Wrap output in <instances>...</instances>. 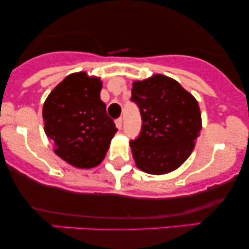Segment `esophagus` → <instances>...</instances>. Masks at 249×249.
<instances>
[{
  "mask_svg": "<svg viewBox=\"0 0 249 249\" xmlns=\"http://www.w3.org/2000/svg\"><path fill=\"white\" fill-rule=\"evenodd\" d=\"M115 123H116V127L118 128V130H122V127H123V119L122 118L116 119Z\"/></svg>",
  "mask_w": 249,
  "mask_h": 249,
  "instance_id": "esophagus-1",
  "label": "esophagus"
}]
</instances>
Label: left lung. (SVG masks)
Listing matches in <instances>:
<instances>
[{"label": "left lung", "mask_w": 249, "mask_h": 249, "mask_svg": "<svg viewBox=\"0 0 249 249\" xmlns=\"http://www.w3.org/2000/svg\"><path fill=\"white\" fill-rule=\"evenodd\" d=\"M131 93L142 117L141 132L130 142L137 167L151 174L178 168L192 153L201 130L198 102L162 75L134 82Z\"/></svg>", "instance_id": "obj_1"}]
</instances>
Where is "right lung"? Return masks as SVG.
<instances>
[{
	"instance_id": "obj_1",
	"label": "right lung",
	"mask_w": 249,
	"mask_h": 249,
	"mask_svg": "<svg viewBox=\"0 0 249 249\" xmlns=\"http://www.w3.org/2000/svg\"><path fill=\"white\" fill-rule=\"evenodd\" d=\"M99 78L72 73L50 92L43 107L45 134L70 165L95 167L104 159L117 128L101 99Z\"/></svg>"
}]
</instances>
